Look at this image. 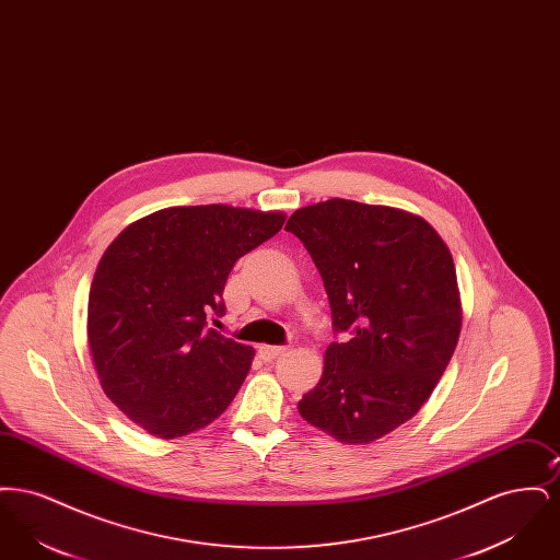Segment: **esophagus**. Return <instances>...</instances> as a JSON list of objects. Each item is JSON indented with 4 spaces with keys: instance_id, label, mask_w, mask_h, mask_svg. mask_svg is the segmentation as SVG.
Returning <instances> with one entry per match:
<instances>
[{
    "instance_id": "obj_1",
    "label": "esophagus",
    "mask_w": 560,
    "mask_h": 560,
    "mask_svg": "<svg viewBox=\"0 0 560 560\" xmlns=\"http://www.w3.org/2000/svg\"><path fill=\"white\" fill-rule=\"evenodd\" d=\"M288 348L290 347H268V345H262V347L258 348V354H260L265 361H272L275 357L283 354Z\"/></svg>"
}]
</instances>
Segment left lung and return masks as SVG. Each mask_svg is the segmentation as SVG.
I'll return each mask as SVG.
<instances>
[{
  "instance_id": "1",
  "label": "left lung",
  "mask_w": 560,
  "mask_h": 560,
  "mask_svg": "<svg viewBox=\"0 0 560 560\" xmlns=\"http://www.w3.org/2000/svg\"><path fill=\"white\" fill-rule=\"evenodd\" d=\"M285 231L308 249L348 342L325 350L300 416L345 445H370L411 420L452 361L462 298L452 252L418 213L327 199Z\"/></svg>"
}]
</instances>
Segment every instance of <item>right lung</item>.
<instances>
[{"mask_svg": "<svg viewBox=\"0 0 560 560\" xmlns=\"http://www.w3.org/2000/svg\"><path fill=\"white\" fill-rule=\"evenodd\" d=\"M283 212L176 206L128 224L88 298V345L101 386L136 427L176 439L212 424L240 393L256 350L208 329L224 313L235 262L275 237Z\"/></svg>", "mask_w": 560, "mask_h": 560, "instance_id": "add662e5", "label": "right lung"}]
</instances>
